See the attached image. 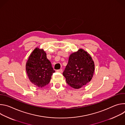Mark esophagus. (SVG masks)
Wrapping results in <instances>:
<instances>
[{"instance_id": "1", "label": "esophagus", "mask_w": 125, "mask_h": 125, "mask_svg": "<svg viewBox=\"0 0 125 125\" xmlns=\"http://www.w3.org/2000/svg\"><path fill=\"white\" fill-rule=\"evenodd\" d=\"M57 72H59V73H62V72H63V70L62 69H59V70H57L56 71Z\"/></svg>"}]
</instances>
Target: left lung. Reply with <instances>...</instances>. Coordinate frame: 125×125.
<instances>
[{
    "instance_id": "left-lung-1",
    "label": "left lung",
    "mask_w": 125,
    "mask_h": 125,
    "mask_svg": "<svg viewBox=\"0 0 125 125\" xmlns=\"http://www.w3.org/2000/svg\"><path fill=\"white\" fill-rule=\"evenodd\" d=\"M94 70V63L91 55L80 49L70 55L63 75L70 86L79 89L91 81Z\"/></svg>"
}]
</instances>
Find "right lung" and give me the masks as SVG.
Masks as SVG:
<instances>
[{"instance_id": "1", "label": "right lung", "mask_w": 125, "mask_h": 125, "mask_svg": "<svg viewBox=\"0 0 125 125\" xmlns=\"http://www.w3.org/2000/svg\"><path fill=\"white\" fill-rule=\"evenodd\" d=\"M26 72L31 82L42 88L48 84L55 71L43 49L35 48L26 63Z\"/></svg>"}]
</instances>
